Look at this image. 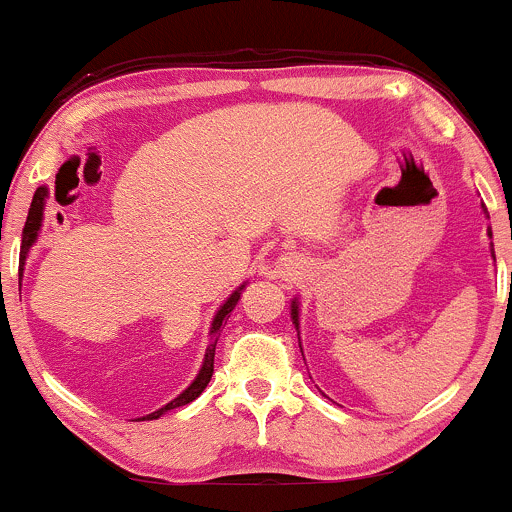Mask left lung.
Instances as JSON below:
<instances>
[{
    "mask_svg": "<svg viewBox=\"0 0 512 512\" xmlns=\"http://www.w3.org/2000/svg\"><path fill=\"white\" fill-rule=\"evenodd\" d=\"M291 318H294L296 328H299V306H296V301H294V306H291Z\"/></svg>",
    "mask_w": 512,
    "mask_h": 512,
    "instance_id": "left-lung-1",
    "label": "left lung"
}]
</instances>
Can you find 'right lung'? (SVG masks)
Returning a JSON list of instances; mask_svg holds the SVG:
<instances>
[{
	"label": "right lung",
	"instance_id": "add662e5",
	"mask_svg": "<svg viewBox=\"0 0 512 512\" xmlns=\"http://www.w3.org/2000/svg\"><path fill=\"white\" fill-rule=\"evenodd\" d=\"M48 199V189L46 187H38L36 194H33V201H31V209H28V216H26V226H24V233H21V252H19V284H21V272H24V262H26V255L28 250H31V245L36 243L38 238V230H41V221H43V204H46ZM240 291H243V286H240L238 291H233L230 294V299L223 303L221 308H218L216 318H213L211 323V342L209 347H206V355H204V364H201L199 374H196V379L192 381V386H189L187 391L179 393L174 401L167 403L165 408H160V411L145 415V418H138V420H155L160 418L162 413L172 411V408H179V406H187V403H192L194 398H199V393L209 386L211 381V374H213V357H216V342L221 338V328L226 325V320L230 316V311L235 308V303L240 299Z\"/></svg>",
	"mask_w": 512,
	"mask_h": 512
}]
</instances>
